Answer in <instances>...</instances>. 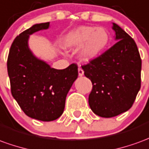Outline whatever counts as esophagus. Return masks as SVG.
Masks as SVG:
<instances>
[{"label":"esophagus","instance_id":"obj_1","mask_svg":"<svg viewBox=\"0 0 149 149\" xmlns=\"http://www.w3.org/2000/svg\"><path fill=\"white\" fill-rule=\"evenodd\" d=\"M78 75H79V77H82L84 75V71H83V69H82L81 68H78Z\"/></svg>","mask_w":149,"mask_h":149}]
</instances>
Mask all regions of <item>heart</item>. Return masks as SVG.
I'll return each instance as SVG.
<instances>
[{
  "instance_id": "b5f03b06",
  "label": "heart",
  "mask_w": 149,
  "mask_h": 149,
  "mask_svg": "<svg viewBox=\"0 0 149 149\" xmlns=\"http://www.w3.org/2000/svg\"><path fill=\"white\" fill-rule=\"evenodd\" d=\"M111 42V36L104 28L95 26H79L70 32L64 41L67 48L82 47L81 57L85 60L95 59L107 49Z\"/></svg>"
}]
</instances>
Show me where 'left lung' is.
<instances>
[{"label":"left lung","instance_id":"obj_1","mask_svg":"<svg viewBox=\"0 0 149 149\" xmlns=\"http://www.w3.org/2000/svg\"><path fill=\"white\" fill-rule=\"evenodd\" d=\"M117 42L82 66L92 81L89 105L100 117L111 118L132 107L140 89L141 59L136 43L119 26L113 23Z\"/></svg>","mask_w":149,"mask_h":149}]
</instances>
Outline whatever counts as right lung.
<instances>
[{
  "label": "right lung",
  "instance_id": "obj_1",
  "mask_svg": "<svg viewBox=\"0 0 149 149\" xmlns=\"http://www.w3.org/2000/svg\"><path fill=\"white\" fill-rule=\"evenodd\" d=\"M49 27L50 22L35 24L17 35L7 60L13 98L27 116L44 122L56 120L63 114L68 93L78 77L77 64L56 69L30 49V35Z\"/></svg>",
  "mask_w": 149,
  "mask_h": 149
}]
</instances>
